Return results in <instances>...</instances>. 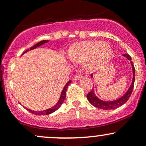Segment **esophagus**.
Wrapping results in <instances>:
<instances>
[{
    "mask_svg": "<svg viewBox=\"0 0 146 146\" xmlns=\"http://www.w3.org/2000/svg\"><path fill=\"white\" fill-rule=\"evenodd\" d=\"M82 77L83 76L81 74H78L73 77V80H80L82 78Z\"/></svg>",
    "mask_w": 146,
    "mask_h": 146,
    "instance_id": "esophagus-1",
    "label": "esophagus"
}]
</instances>
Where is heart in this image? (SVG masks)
<instances>
[{
    "instance_id": "b5f03b06",
    "label": "heart",
    "mask_w": 146,
    "mask_h": 146,
    "mask_svg": "<svg viewBox=\"0 0 146 146\" xmlns=\"http://www.w3.org/2000/svg\"><path fill=\"white\" fill-rule=\"evenodd\" d=\"M112 55L110 45L106 42L86 40L74 43L67 51L72 62L84 64L88 71H95L103 68Z\"/></svg>"
}]
</instances>
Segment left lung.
I'll return each mask as SVG.
<instances>
[{"mask_svg": "<svg viewBox=\"0 0 146 146\" xmlns=\"http://www.w3.org/2000/svg\"><path fill=\"white\" fill-rule=\"evenodd\" d=\"M123 56H125L128 60L130 61V64H131L132 68V81L130 87H129L128 90H127L125 93V94L121 97V98L117 99L116 100H114V101H110V102H106V101H103V100L99 99L98 97L96 96L95 93V89L93 88V89H92L90 93H88V95H86L87 100H88V102L91 104L92 105L94 106L95 107L98 108H101L103 110H113L115 109V108H119L121 106L123 105L128 100V99L130 98V95H131L132 93V90H133L134 87V84H135V68L134 67V64L131 61V57L129 56L128 54L125 53L123 54ZM91 77L93 78V74L90 75Z\"/></svg>", "mask_w": 146, "mask_h": 146, "instance_id": "left-lung-1", "label": "left lung"}]
</instances>
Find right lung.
<instances>
[{"label":"right lung","instance_id":"right-lung-1","mask_svg":"<svg viewBox=\"0 0 146 146\" xmlns=\"http://www.w3.org/2000/svg\"><path fill=\"white\" fill-rule=\"evenodd\" d=\"M48 40H42L40 42H38L37 44H36L35 45H33V46H31V48H29V49H27L26 50L24 53L22 54V56H23V54L25 53H27V51H31V50H33V49H35V48L38 47V46H41V45L44 44V43H46L48 42ZM71 82V80H69V81L66 84V85H65L61 93V95H60V99L59 100H58V102H57V104L56 105L53 106V107H51V108H48V109H46V110H40V111H35V110H30L29 108H26L27 110H29L30 113L34 114V115H49V114H51L52 113H53V112H55L56 110H57L58 109V108H60V106H61V105L62 104L64 101L65 100V98H66V89H67L68 88V86L70 84V83Z\"/></svg>","mask_w":146,"mask_h":146}]
</instances>
